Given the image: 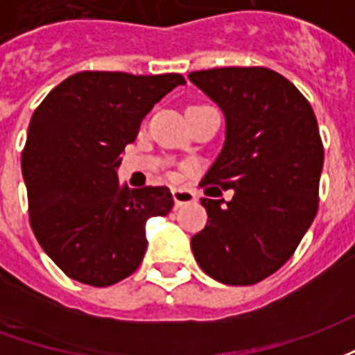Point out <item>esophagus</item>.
I'll use <instances>...</instances> for the list:
<instances>
[{"label": "esophagus", "instance_id": "esophagus-1", "mask_svg": "<svg viewBox=\"0 0 355 355\" xmlns=\"http://www.w3.org/2000/svg\"><path fill=\"white\" fill-rule=\"evenodd\" d=\"M171 193H173V200H175L177 207H182L186 203H193L196 201V193L192 190H186V188H173Z\"/></svg>", "mask_w": 355, "mask_h": 355}]
</instances>
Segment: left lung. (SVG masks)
I'll return each mask as SVG.
<instances>
[{"instance_id":"obj_1","label":"left lung","mask_w":355,"mask_h":355,"mask_svg":"<svg viewBox=\"0 0 355 355\" xmlns=\"http://www.w3.org/2000/svg\"><path fill=\"white\" fill-rule=\"evenodd\" d=\"M226 119L220 154L201 184L234 190L207 200L192 238L200 268L226 285H253L289 261L318 213L323 144L310 102L282 73L213 68L190 76Z\"/></svg>"}]
</instances>
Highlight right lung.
<instances>
[{
  "mask_svg": "<svg viewBox=\"0 0 355 355\" xmlns=\"http://www.w3.org/2000/svg\"><path fill=\"white\" fill-rule=\"evenodd\" d=\"M180 73L80 72L37 106L22 150V177L35 238L68 277L108 287L146 253V223L173 209L165 186L119 184L121 152Z\"/></svg>",
  "mask_w": 355,
  "mask_h": 355,
  "instance_id": "1",
  "label": "right lung"
}]
</instances>
